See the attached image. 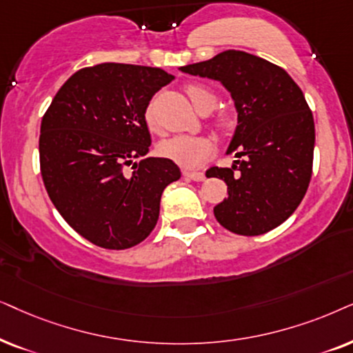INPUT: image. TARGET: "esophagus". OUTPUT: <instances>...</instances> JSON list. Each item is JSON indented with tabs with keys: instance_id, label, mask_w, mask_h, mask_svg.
Segmentation results:
<instances>
[{
	"instance_id": "obj_1",
	"label": "esophagus",
	"mask_w": 353,
	"mask_h": 353,
	"mask_svg": "<svg viewBox=\"0 0 353 353\" xmlns=\"http://www.w3.org/2000/svg\"><path fill=\"white\" fill-rule=\"evenodd\" d=\"M184 177L190 181H205V172H200V171H184Z\"/></svg>"
}]
</instances>
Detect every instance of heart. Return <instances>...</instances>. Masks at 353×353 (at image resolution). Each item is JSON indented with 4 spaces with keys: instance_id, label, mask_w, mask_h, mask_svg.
I'll return each mask as SVG.
<instances>
[{
    "instance_id": "1",
    "label": "heart",
    "mask_w": 353,
    "mask_h": 353,
    "mask_svg": "<svg viewBox=\"0 0 353 353\" xmlns=\"http://www.w3.org/2000/svg\"><path fill=\"white\" fill-rule=\"evenodd\" d=\"M185 93L195 106L196 111H211L218 103V97L210 87L203 83H189L185 87ZM145 122L152 132H157V122L153 119L152 106L145 111ZM232 116L223 112L216 117L214 125L219 130H228L232 125ZM158 153L163 158L171 159L176 164L184 168H199L214 153V142L206 135H176L168 140H163L158 145Z\"/></svg>"
}]
</instances>
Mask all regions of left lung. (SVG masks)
<instances>
[{"mask_svg":"<svg viewBox=\"0 0 353 353\" xmlns=\"http://www.w3.org/2000/svg\"><path fill=\"white\" fill-rule=\"evenodd\" d=\"M181 70L219 81L236 103L237 129L228 154L241 159L206 171L228 184L214 218L239 236L278 228L297 210L312 179L314 122L300 87L279 65L237 50Z\"/></svg>","mask_w":353,"mask_h":353,"instance_id":"1","label":"left lung"}]
</instances>
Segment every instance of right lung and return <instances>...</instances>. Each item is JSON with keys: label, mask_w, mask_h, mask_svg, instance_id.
I'll return each mask as SVG.
<instances>
[{"label": "right lung", "mask_w": 353, "mask_h": 353, "mask_svg": "<svg viewBox=\"0 0 353 353\" xmlns=\"http://www.w3.org/2000/svg\"><path fill=\"white\" fill-rule=\"evenodd\" d=\"M174 75L148 65L103 63L70 75L40 128V171L65 223L108 250L145 241L157 225L163 190L181 177L152 145L145 111ZM130 163L133 168L127 169Z\"/></svg>", "instance_id": "add662e5"}]
</instances>
